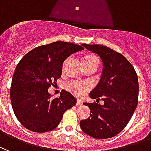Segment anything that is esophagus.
<instances>
[{
  "instance_id": "obj_1",
  "label": "esophagus",
  "mask_w": 151,
  "mask_h": 151,
  "mask_svg": "<svg viewBox=\"0 0 151 151\" xmlns=\"http://www.w3.org/2000/svg\"><path fill=\"white\" fill-rule=\"evenodd\" d=\"M81 104H82V101H80V100H77L76 105H81Z\"/></svg>"
}]
</instances>
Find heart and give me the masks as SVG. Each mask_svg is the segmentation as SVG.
<instances>
[{
    "mask_svg": "<svg viewBox=\"0 0 151 151\" xmlns=\"http://www.w3.org/2000/svg\"><path fill=\"white\" fill-rule=\"evenodd\" d=\"M81 62H82L83 65L91 64V63H93L95 62H98V58L95 55L88 53V54H85L81 58ZM67 88L70 92L74 93L75 95L78 96H81L88 90V86L85 85V84L78 83V82L71 81V82L67 84Z\"/></svg>",
    "mask_w": 151,
    "mask_h": 151,
    "instance_id": "obj_1",
    "label": "heart"
}]
</instances>
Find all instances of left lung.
Listing matches in <instances>:
<instances>
[{
    "instance_id": "obj_1",
    "label": "left lung",
    "mask_w": 151,
    "mask_h": 151,
    "mask_svg": "<svg viewBox=\"0 0 151 151\" xmlns=\"http://www.w3.org/2000/svg\"><path fill=\"white\" fill-rule=\"evenodd\" d=\"M100 55L103 62L101 80L90 92L93 103H83L91 110L88 118L80 121V128L91 137L105 139L122 131L131 119L138 102V79L125 56L102 45L82 44ZM103 105L98 104L100 99Z\"/></svg>"
}]
</instances>
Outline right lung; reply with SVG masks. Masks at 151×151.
Masks as SVG:
<instances>
[{
	"label": "right lung",
	"mask_w": 151,
	"mask_h": 151,
	"mask_svg": "<svg viewBox=\"0 0 151 151\" xmlns=\"http://www.w3.org/2000/svg\"><path fill=\"white\" fill-rule=\"evenodd\" d=\"M83 49L77 44L55 42L33 49L17 63L11 83V104L27 129L50 131L59 125L63 113L76 105L70 92L63 90L59 97L54 98L47 90L61 77L65 59Z\"/></svg>",
	"instance_id": "right-lung-1"
}]
</instances>
